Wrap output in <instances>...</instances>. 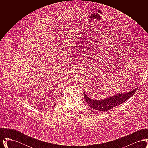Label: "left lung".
<instances>
[{
    "instance_id": "1",
    "label": "left lung",
    "mask_w": 148,
    "mask_h": 148,
    "mask_svg": "<svg viewBox=\"0 0 148 148\" xmlns=\"http://www.w3.org/2000/svg\"><path fill=\"white\" fill-rule=\"evenodd\" d=\"M137 89L138 88H136L130 92L119 93L108 98L98 100L89 98L84 92V97L87 104L92 109L100 112H106L127 101L128 99L134 95Z\"/></svg>"
}]
</instances>
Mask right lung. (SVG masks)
I'll use <instances>...</instances> for the list:
<instances>
[{"label": "right lung", "mask_w": 148, "mask_h": 148, "mask_svg": "<svg viewBox=\"0 0 148 148\" xmlns=\"http://www.w3.org/2000/svg\"><path fill=\"white\" fill-rule=\"evenodd\" d=\"M55 105H56V104H55ZM55 105H54V106H55Z\"/></svg>", "instance_id": "1"}]
</instances>
